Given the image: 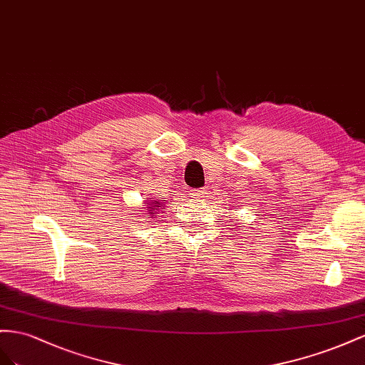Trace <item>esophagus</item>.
<instances>
[{
  "label": "esophagus",
  "mask_w": 365,
  "mask_h": 365,
  "mask_svg": "<svg viewBox=\"0 0 365 365\" xmlns=\"http://www.w3.org/2000/svg\"><path fill=\"white\" fill-rule=\"evenodd\" d=\"M190 197H192V199H205L206 197V190L202 188V190H191L190 191Z\"/></svg>",
  "instance_id": "obj_1"
}]
</instances>
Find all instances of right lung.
I'll list each match as a JSON object with an SVG mask.
<instances>
[{
	"label": "right lung",
	"instance_id": "add662e5",
	"mask_svg": "<svg viewBox=\"0 0 365 365\" xmlns=\"http://www.w3.org/2000/svg\"><path fill=\"white\" fill-rule=\"evenodd\" d=\"M147 212L150 214V215H154V211L155 210H160V202H154V200H151L148 205H147Z\"/></svg>",
	"mask_w": 365,
	"mask_h": 365
}]
</instances>
